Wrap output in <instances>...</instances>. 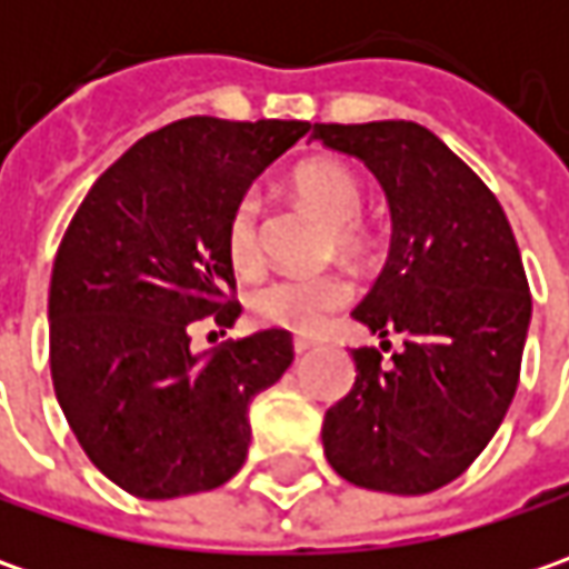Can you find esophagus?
Segmentation results:
<instances>
[{
    "label": "esophagus",
    "mask_w": 569,
    "mask_h": 569,
    "mask_svg": "<svg viewBox=\"0 0 569 569\" xmlns=\"http://www.w3.org/2000/svg\"><path fill=\"white\" fill-rule=\"evenodd\" d=\"M317 345H319V339H307V336H297L295 351H297V355H307V351H313Z\"/></svg>",
    "instance_id": "34e87169"
}]
</instances>
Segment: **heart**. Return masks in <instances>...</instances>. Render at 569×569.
<instances>
[{"mask_svg":"<svg viewBox=\"0 0 569 569\" xmlns=\"http://www.w3.org/2000/svg\"><path fill=\"white\" fill-rule=\"evenodd\" d=\"M295 187L329 224H336L332 233L341 250H355L361 240L355 218L361 214L363 202L358 177L339 161H307L297 167ZM259 218H262V202L256 192H243L230 208L224 224V250L237 272L250 274L259 269L262 259ZM348 300H351V284L345 274L295 272L278 274L259 284L250 297V310L266 326L313 336Z\"/></svg>","mask_w":569,"mask_h":569,"instance_id":"heart-1","label":"heart"}]
</instances>
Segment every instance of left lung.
Returning <instances> with one entry per match:
<instances>
[{"label": "left lung", "instance_id": "obj_1", "mask_svg": "<svg viewBox=\"0 0 569 569\" xmlns=\"http://www.w3.org/2000/svg\"><path fill=\"white\" fill-rule=\"evenodd\" d=\"M313 139L380 180L392 240L351 317L382 359L355 348L351 392L326 411L322 449L345 481L386 493H430L488 447L513 402L532 295L510 221L493 192L418 122H317Z\"/></svg>", "mask_w": 569, "mask_h": 569}]
</instances>
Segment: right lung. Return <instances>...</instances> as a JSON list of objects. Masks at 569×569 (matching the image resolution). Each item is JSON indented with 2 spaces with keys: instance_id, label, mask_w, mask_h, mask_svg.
Returning <instances> with one entry per match:
<instances>
[{
  "instance_id": "obj_1",
  "label": "right lung",
  "mask_w": 569,
  "mask_h": 569,
  "mask_svg": "<svg viewBox=\"0 0 569 569\" xmlns=\"http://www.w3.org/2000/svg\"><path fill=\"white\" fill-rule=\"evenodd\" d=\"M310 122L189 117L144 136L78 206L50 278V373L81 449L144 500L211 491L247 462L250 402L295 361L262 329L196 355L189 329L240 317L224 224Z\"/></svg>"
}]
</instances>
